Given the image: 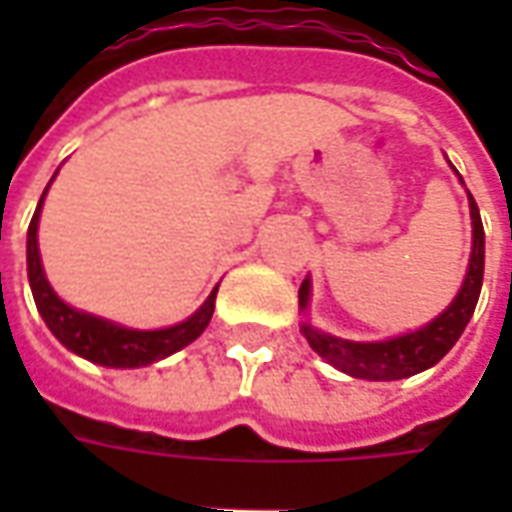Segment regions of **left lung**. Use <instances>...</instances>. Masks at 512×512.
Segmentation results:
<instances>
[{"instance_id": "obj_1", "label": "left lung", "mask_w": 512, "mask_h": 512, "mask_svg": "<svg viewBox=\"0 0 512 512\" xmlns=\"http://www.w3.org/2000/svg\"><path fill=\"white\" fill-rule=\"evenodd\" d=\"M455 175H458V169H455ZM469 213H472V255H469V268H466L461 290L450 301L447 310L439 312L433 321L419 326L414 332L397 334V337L378 340V343L343 340V337L321 332L312 323L304 321L301 323V334L307 337L312 351L321 359H326L332 367L343 370L345 376L365 378V381H397V378L417 376L422 370L436 365L441 356L458 343V337H461L466 323L474 315V307H477V299H480V288H483L485 233L472 194H469ZM310 296L312 282L307 277L299 288L301 312H307V307H310Z\"/></svg>"}]
</instances>
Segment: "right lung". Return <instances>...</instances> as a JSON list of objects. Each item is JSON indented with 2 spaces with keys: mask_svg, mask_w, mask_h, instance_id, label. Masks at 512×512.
<instances>
[{
  "mask_svg": "<svg viewBox=\"0 0 512 512\" xmlns=\"http://www.w3.org/2000/svg\"><path fill=\"white\" fill-rule=\"evenodd\" d=\"M54 178H57V172H54ZM49 186L40 194L35 216H32V222H29L27 274L29 288H32V296H35V304H38L40 318L46 321L51 334H54L68 351H73L76 356H82L87 362L104 367H120V370L153 365V362H161V359H167V356H172L175 351H180V348H186L189 343H194V340L205 332V326L211 323L219 285L211 290L208 299L202 301L200 310L194 312V315H189L186 321L175 323V326H167V329H131V326L109 321V318H101V315H93V312L76 310V307L65 304V301L54 293V288L49 285V279H46V271H43V263H40L38 249L40 211H43V200H46V194H49Z\"/></svg>",
  "mask_w": 512,
  "mask_h": 512,
  "instance_id": "1",
  "label": "right lung"
}]
</instances>
